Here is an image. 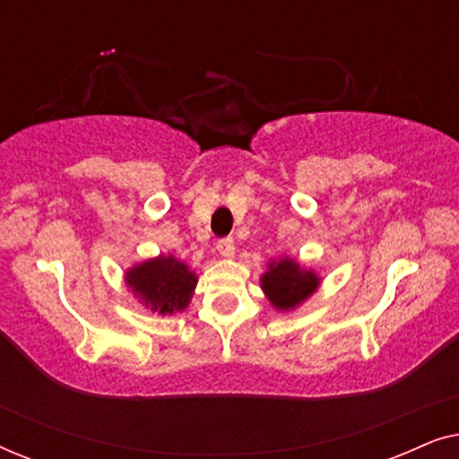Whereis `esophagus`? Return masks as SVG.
Wrapping results in <instances>:
<instances>
[{
    "label": "esophagus",
    "mask_w": 459,
    "mask_h": 459,
    "mask_svg": "<svg viewBox=\"0 0 459 459\" xmlns=\"http://www.w3.org/2000/svg\"><path fill=\"white\" fill-rule=\"evenodd\" d=\"M217 250H219V255L221 256H225V259H230V256H234V253H236V242H234V238H221V240L217 242Z\"/></svg>",
    "instance_id": "esophagus-1"
}]
</instances>
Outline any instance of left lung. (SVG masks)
<instances>
[{
  "mask_svg": "<svg viewBox=\"0 0 459 459\" xmlns=\"http://www.w3.org/2000/svg\"><path fill=\"white\" fill-rule=\"evenodd\" d=\"M319 284L317 275L305 272L292 259H281L269 265V272L261 278V286L269 300L278 309H292L309 297Z\"/></svg>",
  "mask_w": 459,
  "mask_h": 459,
  "instance_id": "8db88e82",
  "label": "left lung"
}]
</instances>
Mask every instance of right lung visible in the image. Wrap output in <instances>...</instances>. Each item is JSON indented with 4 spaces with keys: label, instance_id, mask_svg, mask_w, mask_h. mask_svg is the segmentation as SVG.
I'll return each instance as SVG.
<instances>
[{
    "label": "right lung",
    "instance_id": "1",
    "mask_svg": "<svg viewBox=\"0 0 459 459\" xmlns=\"http://www.w3.org/2000/svg\"><path fill=\"white\" fill-rule=\"evenodd\" d=\"M127 284L152 311L175 313L190 303L196 275L175 256L160 255L127 272Z\"/></svg>",
    "mask_w": 459,
    "mask_h": 459
}]
</instances>
